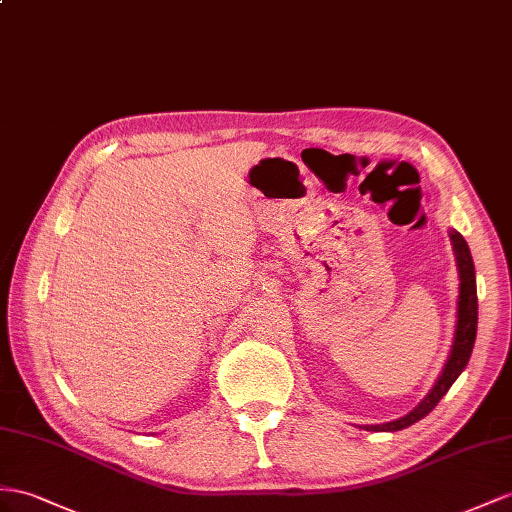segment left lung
<instances>
[{
    "label": "left lung",
    "mask_w": 512,
    "mask_h": 512,
    "mask_svg": "<svg viewBox=\"0 0 512 512\" xmlns=\"http://www.w3.org/2000/svg\"><path fill=\"white\" fill-rule=\"evenodd\" d=\"M452 240V251L456 257V268H458V298H456V326H454V339L450 346V355L443 363V370L437 376L435 385L424 396L413 411L406 413L404 417L393 419V422L385 424H374V426H361L372 432H396L402 428H409L411 424L419 422V419L426 417L432 409H435L437 402L448 393V389L454 385V381L461 372L467 368V361L471 357V350H474L476 342V331H478V294H476V268L474 259H471L469 246L465 238L458 231H450Z\"/></svg>",
    "instance_id": "obj_1"
}]
</instances>
